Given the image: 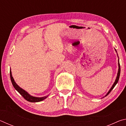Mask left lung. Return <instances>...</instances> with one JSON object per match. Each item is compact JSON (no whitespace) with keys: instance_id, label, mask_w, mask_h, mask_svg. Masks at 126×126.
<instances>
[{"instance_id":"1","label":"left lung","mask_w":126,"mask_h":126,"mask_svg":"<svg viewBox=\"0 0 126 126\" xmlns=\"http://www.w3.org/2000/svg\"><path fill=\"white\" fill-rule=\"evenodd\" d=\"M115 50L116 51V50L115 49ZM117 52V51H116ZM120 72H121V68H120V64H119V59H118V73H117V77H116V80H115L114 83H113V86H112L111 88H110V91L108 92V93H107V94L105 95V97H106L107 95L108 94H109L110 92H111V91L113 89L114 87H115V86L117 84V83H118V80H119V76H120Z\"/></svg>"}]
</instances>
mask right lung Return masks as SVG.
Masks as SVG:
<instances>
[{"mask_svg":"<svg viewBox=\"0 0 126 126\" xmlns=\"http://www.w3.org/2000/svg\"><path fill=\"white\" fill-rule=\"evenodd\" d=\"M10 79H11L12 84L14 87V88L16 89V90L20 94V95H22L23 97L24 98L25 100H27V101L30 102H38L43 101L44 99H45L48 97V95H47V96H44L43 97H33L32 95H31L28 93L27 92L24 90L23 89L21 88L16 83V82L14 81L13 77H12L11 70H10Z\"/></svg>","mask_w":126,"mask_h":126,"instance_id":"obj_1","label":"right lung"}]
</instances>
